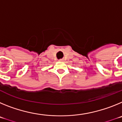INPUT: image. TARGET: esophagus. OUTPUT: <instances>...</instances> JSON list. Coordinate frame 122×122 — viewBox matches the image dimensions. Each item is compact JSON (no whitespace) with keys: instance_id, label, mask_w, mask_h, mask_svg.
<instances>
[{"instance_id":"obj_1","label":"esophagus","mask_w":122,"mask_h":122,"mask_svg":"<svg viewBox=\"0 0 122 122\" xmlns=\"http://www.w3.org/2000/svg\"><path fill=\"white\" fill-rule=\"evenodd\" d=\"M60 62H62V61H63V59H60Z\"/></svg>"}]
</instances>
